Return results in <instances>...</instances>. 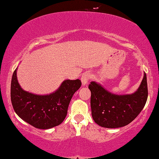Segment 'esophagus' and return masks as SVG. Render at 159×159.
Segmentation results:
<instances>
[{"instance_id":"esophagus-1","label":"esophagus","mask_w":159,"mask_h":159,"mask_svg":"<svg viewBox=\"0 0 159 159\" xmlns=\"http://www.w3.org/2000/svg\"><path fill=\"white\" fill-rule=\"evenodd\" d=\"M91 78V75L89 72H85V73L83 74L81 78H80V80H81V82L83 85L87 84L88 81H90Z\"/></svg>"}]
</instances>
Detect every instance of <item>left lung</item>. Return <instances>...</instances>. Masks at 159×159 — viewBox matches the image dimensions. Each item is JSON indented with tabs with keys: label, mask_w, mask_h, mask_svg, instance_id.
<instances>
[{
	"label": "left lung",
	"mask_w": 159,
	"mask_h": 159,
	"mask_svg": "<svg viewBox=\"0 0 159 159\" xmlns=\"http://www.w3.org/2000/svg\"><path fill=\"white\" fill-rule=\"evenodd\" d=\"M88 88L93 118L104 128H116L129 124L144 108L148 97L145 73L140 86L131 95H114L95 82H91Z\"/></svg>",
	"instance_id": "1"
}]
</instances>
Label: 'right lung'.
Wrapping results in <instances>:
<instances>
[{
  "mask_svg": "<svg viewBox=\"0 0 159 159\" xmlns=\"http://www.w3.org/2000/svg\"><path fill=\"white\" fill-rule=\"evenodd\" d=\"M81 86L79 79L66 80L55 93L38 95L21 89L17 79V69L11 81L12 104L19 116L39 129H49L61 124L67 114L74 94Z\"/></svg>",
  "mask_w": 159,
  "mask_h": 159,
  "instance_id": "obj_1",
  "label": "right lung"
}]
</instances>
